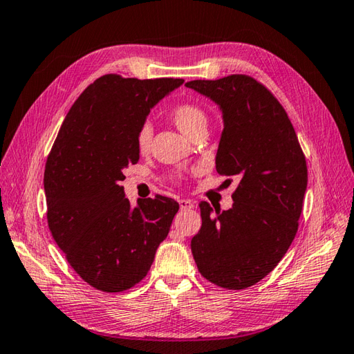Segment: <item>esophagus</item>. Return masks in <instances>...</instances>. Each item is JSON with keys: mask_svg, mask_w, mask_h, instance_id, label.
<instances>
[{"mask_svg": "<svg viewBox=\"0 0 354 354\" xmlns=\"http://www.w3.org/2000/svg\"><path fill=\"white\" fill-rule=\"evenodd\" d=\"M179 207L181 209H192L194 208V202L192 199H179Z\"/></svg>", "mask_w": 354, "mask_h": 354, "instance_id": "34e87169", "label": "esophagus"}]
</instances>
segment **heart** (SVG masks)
<instances>
[{"instance_id":"obj_1","label":"heart","mask_w":354,"mask_h":354,"mask_svg":"<svg viewBox=\"0 0 354 354\" xmlns=\"http://www.w3.org/2000/svg\"><path fill=\"white\" fill-rule=\"evenodd\" d=\"M171 122L176 124V127L187 137L192 135L198 129H204L207 127V114L205 111L194 103H181L171 109L170 112ZM150 140H152V127L150 124H145L140 127L137 133V147L141 152L149 149Z\"/></svg>"}]
</instances>
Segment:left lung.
<instances>
[{
  "label": "left lung",
  "instance_id": "1",
  "mask_svg": "<svg viewBox=\"0 0 354 354\" xmlns=\"http://www.w3.org/2000/svg\"><path fill=\"white\" fill-rule=\"evenodd\" d=\"M187 88L222 112L216 170L237 176L232 207L201 202L202 227L192 239L199 272L225 289H246L272 270L298 230L307 165L295 129L270 91L243 74L192 80Z\"/></svg>",
  "mask_w": 354,
  "mask_h": 354
}]
</instances>
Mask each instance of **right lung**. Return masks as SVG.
<instances>
[{
	"instance_id": "1",
	"label": "right lung",
	"mask_w": 354,
	"mask_h": 354,
	"mask_svg": "<svg viewBox=\"0 0 354 354\" xmlns=\"http://www.w3.org/2000/svg\"><path fill=\"white\" fill-rule=\"evenodd\" d=\"M183 84L97 79L74 102L48 155V228L82 280L102 292H123L146 277L179 209L160 194L132 207L120 183L140 160L137 133L150 109Z\"/></svg>"
}]
</instances>
